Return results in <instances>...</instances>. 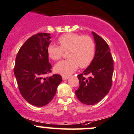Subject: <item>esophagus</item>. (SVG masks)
<instances>
[{"label": "esophagus", "mask_w": 134, "mask_h": 134, "mask_svg": "<svg viewBox=\"0 0 134 134\" xmlns=\"http://www.w3.org/2000/svg\"><path fill=\"white\" fill-rule=\"evenodd\" d=\"M69 78V76H62V79H63V80H67Z\"/></svg>", "instance_id": "34e87169"}]
</instances>
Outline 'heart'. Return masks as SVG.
I'll return each mask as SVG.
<instances>
[{"instance_id": "b5f03b06", "label": "heart", "mask_w": 134, "mask_h": 134, "mask_svg": "<svg viewBox=\"0 0 134 134\" xmlns=\"http://www.w3.org/2000/svg\"><path fill=\"white\" fill-rule=\"evenodd\" d=\"M60 46L50 44L47 48L49 58L54 61L59 60L63 51H67L65 60L62 61L54 66L55 72L68 76L76 71L79 66L88 67L92 62L96 54L94 41L88 35L82 36L75 33H67L58 38Z\"/></svg>"}]
</instances>
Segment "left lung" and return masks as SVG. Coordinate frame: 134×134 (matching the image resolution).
Listing matches in <instances>:
<instances>
[{
    "label": "left lung",
    "mask_w": 134,
    "mask_h": 134,
    "mask_svg": "<svg viewBox=\"0 0 134 134\" xmlns=\"http://www.w3.org/2000/svg\"><path fill=\"white\" fill-rule=\"evenodd\" d=\"M96 43V54L83 73L77 76L79 88L75 94L80 102L92 105L99 102L109 92L112 85L113 60L107 42L92 32ZM83 74H90L86 79Z\"/></svg>",
    "instance_id": "obj_1"
}]
</instances>
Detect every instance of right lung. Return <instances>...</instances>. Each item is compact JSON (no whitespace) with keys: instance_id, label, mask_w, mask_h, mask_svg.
<instances>
[{"instance_id":"1","label":"right lung","mask_w":134,"mask_h":134,"mask_svg":"<svg viewBox=\"0 0 134 134\" xmlns=\"http://www.w3.org/2000/svg\"><path fill=\"white\" fill-rule=\"evenodd\" d=\"M51 38L45 32L32 36L21 47L15 58L14 72L19 92L28 103L37 107L51 102L62 81L58 74L42 77L51 72L47 54Z\"/></svg>"}]
</instances>
